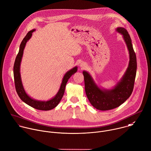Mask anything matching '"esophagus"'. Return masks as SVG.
I'll return each instance as SVG.
<instances>
[{
    "label": "esophagus",
    "mask_w": 151,
    "mask_h": 151,
    "mask_svg": "<svg viewBox=\"0 0 151 151\" xmlns=\"http://www.w3.org/2000/svg\"><path fill=\"white\" fill-rule=\"evenodd\" d=\"M86 63H85L84 62H81V63H80V67H81V68H82V69L86 68Z\"/></svg>",
    "instance_id": "1"
}]
</instances>
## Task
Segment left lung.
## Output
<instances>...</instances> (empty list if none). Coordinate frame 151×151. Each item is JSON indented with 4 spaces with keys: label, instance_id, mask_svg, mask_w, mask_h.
<instances>
[{
    "label": "left lung",
    "instance_id": "left-lung-1",
    "mask_svg": "<svg viewBox=\"0 0 151 151\" xmlns=\"http://www.w3.org/2000/svg\"><path fill=\"white\" fill-rule=\"evenodd\" d=\"M116 31L123 36L129 54L128 67L120 80L113 88L107 89L98 86L89 72L83 71L85 92L89 101L94 108L101 111L117 108L126 101L132 93L136 74V56L131 38L124 28L117 27Z\"/></svg>",
    "mask_w": 151,
    "mask_h": 151
}]
</instances>
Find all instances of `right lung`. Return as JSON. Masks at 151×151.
I'll return each mask as SVG.
<instances>
[{"mask_svg":"<svg viewBox=\"0 0 151 151\" xmlns=\"http://www.w3.org/2000/svg\"><path fill=\"white\" fill-rule=\"evenodd\" d=\"M35 31V29H32V30L29 31L25 35V37H24V38L23 39L20 44L19 52L15 59L14 66V81L17 92L23 102L35 109L47 111L53 109L59 104L64 95L66 85L69 79L71 77L72 75H73L75 73L77 72L78 67L75 66L73 68L70 70H68L65 74L58 92L51 99L47 100V101H42V100H37L34 98H32L29 95H28V93L26 92L24 88L22 82L21 80L20 66L23 56L24 50L25 48L26 44L28 41V40L31 38L32 32Z\"/></svg>","mask_w":151,"mask_h":151,"instance_id":"right-lung-1","label":"right lung"}]
</instances>
